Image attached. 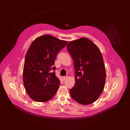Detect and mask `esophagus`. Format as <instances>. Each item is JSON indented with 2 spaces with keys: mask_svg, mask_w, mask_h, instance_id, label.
<instances>
[{
  "mask_svg": "<svg viewBox=\"0 0 130 130\" xmlns=\"http://www.w3.org/2000/svg\"><path fill=\"white\" fill-rule=\"evenodd\" d=\"M67 78H68V76H62L63 80H65L67 79Z\"/></svg>",
  "mask_w": 130,
  "mask_h": 130,
  "instance_id": "obj_1",
  "label": "esophagus"
}]
</instances>
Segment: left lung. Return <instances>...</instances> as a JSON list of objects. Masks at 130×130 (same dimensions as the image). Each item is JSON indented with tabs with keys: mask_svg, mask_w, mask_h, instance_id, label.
<instances>
[{
	"mask_svg": "<svg viewBox=\"0 0 130 130\" xmlns=\"http://www.w3.org/2000/svg\"><path fill=\"white\" fill-rule=\"evenodd\" d=\"M74 60L75 83L70 90L78 103L88 105L94 102L103 92L106 72L103 56L95 43L87 38L72 41L67 45Z\"/></svg>",
	"mask_w": 130,
	"mask_h": 130,
	"instance_id": "obj_1",
	"label": "left lung"
}]
</instances>
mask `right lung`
<instances>
[{"instance_id": "add662e5", "label": "right lung", "mask_w": 130, "mask_h": 130, "mask_svg": "<svg viewBox=\"0 0 130 130\" xmlns=\"http://www.w3.org/2000/svg\"><path fill=\"white\" fill-rule=\"evenodd\" d=\"M67 43L45 35L36 38L29 46L24 63L23 84L34 101L47 102L57 92L60 81L55 75V60Z\"/></svg>"}]
</instances>
